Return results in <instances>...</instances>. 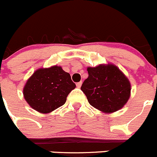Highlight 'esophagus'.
<instances>
[{
  "label": "esophagus",
  "instance_id": "obj_1",
  "mask_svg": "<svg viewBox=\"0 0 157 157\" xmlns=\"http://www.w3.org/2000/svg\"><path fill=\"white\" fill-rule=\"evenodd\" d=\"M82 82H77V83H76V86H77V88H80V87L82 86Z\"/></svg>",
  "mask_w": 157,
  "mask_h": 157
}]
</instances>
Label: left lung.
<instances>
[{"mask_svg":"<svg viewBox=\"0 0 157 157\" xmlns=\"http://www.w3.org/2000/svg\"><path fill=\"white\" fill-rule=\"evenodd\" d=\"M88 78L81 90L91 106L105 113L120 110L130 98L131 84L114 65L88 67Z\"/></svg>","mask_w":157,"mask_h":157,"instance_id":"1","label":"left lung"}]
</instances>
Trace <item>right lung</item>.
<instances>
[{
	"instance_id": "1",
	"label": "right lung",
	"mask_w": 157,
	"mask_h": 157,
	"mask_svg": "<svg viewBox=\"0 0 157 157\" xmlns=\"http://www.w3.org/2000/svg\"><path fill=\"white\" fill-rule=\"evenodd\" d=\"M75 84L60 66L36 71L24 88L27 103L40 113H49L64 105Z\"/></svg>"
}]
</instances>
